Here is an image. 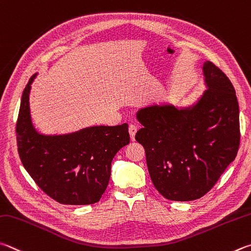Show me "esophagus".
I'll return each instance as SVG.
<instances>
[{
  "label": "esophagus",
  "mask_w": 251,
  "mask_h": 251,
  "mask_svg": "<svg viewBox=\"0 0 251 251\" xmlns=\"http://www.w3.org/2000/svg\"><path fill=\"white\" fill-rule=\"evenodd\" d=\"M128 131H129V135H130V139L131 140H135V135H136V133H137V126H136V125H129Z\"/></svg>",
  "instance_id": "1"
}]
</instances>
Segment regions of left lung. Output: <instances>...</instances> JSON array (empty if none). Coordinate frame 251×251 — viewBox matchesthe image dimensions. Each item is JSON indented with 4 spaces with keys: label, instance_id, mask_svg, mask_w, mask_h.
I'll list each match as a JSON object with an SVG mask.
<instances>
[{
    "label": "left lung",
    "instance_id": "left-lung-1",
    "mask_svg": "<svg viewBox=\"0 0 251 251\" xmlns=\"http://www.w3.org/2000/svg\"><path fill=\"white\" fill-rule=\"evenodd\" d=\"M207 90L192 107L150 105L137 112L144 126L135 139L144 146L150 177L163 198H202L237 156L239 107L230 80L213 62H204Z\"/></svg>",
    "mask_w": 251,
    "mask_h": 251
}]
</instances>
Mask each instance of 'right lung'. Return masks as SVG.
<instances>
[{"instance_id":"1","label":"right lung","mask_w":251,"mask_h":251,"mask_svg":"<svg viewBox=\"0 0 251 251\" xmlns=\"http://www.w3.org/2000/svg\"><path fill=\"white\" fill-rule=\"evenodd\" d=\"M29 79L22 95L16 122L17 149L31 179L48 197L61 204L100 201L111 176V163L129 144L128 125L93 126L74 134L44 136L31 125Z\"/></svg>"}]
</instances>
